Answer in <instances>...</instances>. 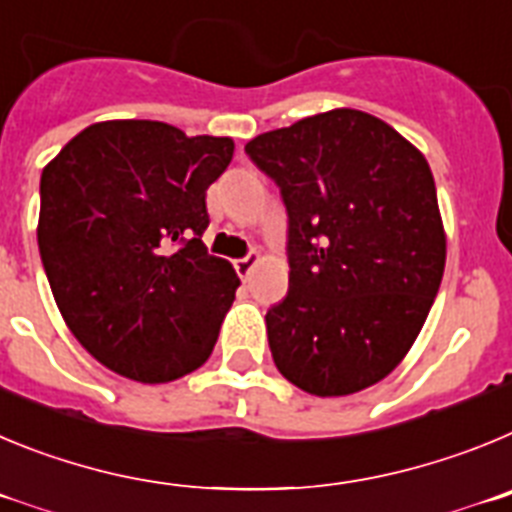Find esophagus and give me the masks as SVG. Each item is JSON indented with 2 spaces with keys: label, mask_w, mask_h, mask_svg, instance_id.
<instances>
[{
  "label": "esophagus",
  "mask_w": 512,
  "mask_h": 512,
  "mask_svg": "<svg viewBox=\"0 0 512 512\" xmlns=\"http://www.w3.org/2000/svg\"><path fill=\"white\" fill-rule=\"evenodd\" d=\"M257 262H260V255H257V252H250V255H245V257H242V260L234 262V270H237V273H239V278L247 280V278H250L252 270H255Z\"/></svg>",
  "instance_id": "34e87169"
}]
</instances>
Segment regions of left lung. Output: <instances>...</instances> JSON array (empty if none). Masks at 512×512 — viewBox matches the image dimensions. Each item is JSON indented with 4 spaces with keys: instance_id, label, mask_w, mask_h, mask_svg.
<instances>
[{
    "instance_id": "obj_1",
    "label": "left lung",
    "mask_w": 512,
    "mask_h": 512,
    "mask_svg": "<svg viewBox=\"0 0 512 512\" xmlns=\"http://www.w3.org/2000/svg\"><path fill=\"white\" fill-rule=\"evenodd\" d=\"M288 211V296L265 313L275 367L319 398L388 377L439 293L446 234L431 168L359 109H331L245 145Z\"/></svg>"
}]
</instances>
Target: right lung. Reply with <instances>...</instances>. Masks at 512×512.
<instances>
[{"mask_svg": "<svg viewBox=\"0 0 512 512\" xmlns=\"http://www.w3.org/2000/svg\"><path fill=\"white\" fill-rule=\"evenodd\" d=\"M229 137L112 119L43 168L38 247L71 334L101 365L170 382L209 359L239 278L201 242Z\"/></svg>", "mask_w": 512, "mask_h": 512, "instance_id": "obj_1", "label": "right lung"}]
</instances>
